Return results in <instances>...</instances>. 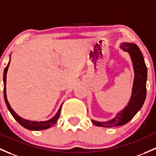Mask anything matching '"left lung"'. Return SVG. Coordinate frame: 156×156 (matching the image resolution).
Listing matches in <instances>:
<instances>
[{
    "label": "left lung",
    "instance_id": "obj_1",
    "mask_svg": "<svg viewBox=\"0 0 156 156\" xmlns=\"http://www.w3.org/2000/svg\"><path fill=\"white\" fill-rule=\"evenodd\" d=\"M120 48L129 54L133 64L134 78L132 96L128 105H126L123 110L118 112L112 119L106 122H99L91 119L93 123L97 126L111 128L125 125L140 111L145 101L147 96L146 83L147 79V69L143 55L138 46L134 43L123 42L120 45Z\"/></svg>",
    "mask_w": 156,
    "mask_h": 156
}]
</instances>
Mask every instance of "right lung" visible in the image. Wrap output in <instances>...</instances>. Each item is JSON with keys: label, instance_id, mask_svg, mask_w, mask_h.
Returning a JSON list of instances; mask_svg holds the SVG:
<instances>
[{"label": "right lung", "instance_id": "add662e5", "mask_svg": "<svg viewBox=\"0 0 156 156\" xmlns=\"http://www.w3.org/2000/svg\"><path fill=\"white\" fill-rule=\"evenodd\" d=\"M9 63H10V59H9V61L8 63L7 66H6V68L4 69V100L5 102H6V106H7L8 110L9 111V112L11 113V114L12 115V117L15 118L16 121L20 124L21 126H23L25 129H29V130H32V131H39V130H44V129H48V128L51 127L52 126L55 125V123L57 122V119H58L59 117H60V111H61V108L62 105H63V103L60 105V108H59L58 111L57 112V114H55V116L54 117H52L51 119H48L47 121H40V122H37V121H30V120H27V119H23L21 117H19L14 111L12 108H11L10 105H9V101H8L7 98H6V73H7V70L8 68H9Z\"/></svg>", "mask_w": 156, "mask_h": 156}]
</instances>
